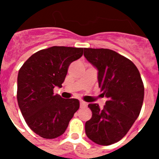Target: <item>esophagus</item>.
Masks as SVG:
<instances>
[{
	"label": "esophagus",
	"instance_id": "obj_1",
	"mask_svg": "<svg viewBox=\"0 0 159 159\" xmlns=\"http://www.w3.org/2000/svg\"><path fill=\"white\" fill-rule=\"evenodd\" d=\"M88 106V103L84 101H80V107H86Z\"/></svg>",
	"mask_w": 159,
	"mask_h": 159
}]
</instances>
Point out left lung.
I'll list each match as a JSON object with an SVG mask.
<instances>
[{
  "label": "left lung",
  "instance_id": "1",
  "mask_svg": "<svg viewBox=\"0 0 159 159\" xmlns=\"http://www.w3.org/2000/svg\"><path fill=\"white\" fill-rule=\"evenodd\" d=\"M84 57L98 70L101 95L108 98L102 109L90 103L92 116L85 123L90 139L102 146L121 140L139 116L144 98L140 73L131 60L107 48H84Z\"/></svg>",
  "mask_w": 159,
  "mask_h": 159
}]
</instances>
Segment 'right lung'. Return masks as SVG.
I'll return each instance as SVG.
<instances>
[{"instance_id": "obj_1", "label": "right lung", "mask_w": 159, "mask_h": 159, "mask_svg": "<svg viewBox=\"0 0 159 159\" xmlns=\"http://www.w3.org/2000/svg\"><path fill=\"white\" fill-rule=\"evenodd\" d=\"M83 48L53 46L32 55L19 70L17 102L31 130L43 139L62 135L80 107L76 99L54 95L61 88L68 67L83 56Z\"/></svg>"}]
</instances>
